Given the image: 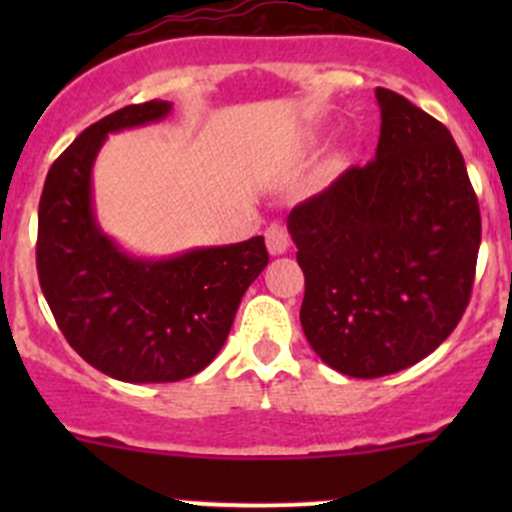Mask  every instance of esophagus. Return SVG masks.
Here are the masks:
<instances>
[{
    "label": "esophagus",
    "mask_w": 512,
    "mask_h": 512,
    "mask_svg": "<svg viewBox=\"0 0 512 512\" xmlns=\"http://www.w3.org/2000/svg\"><path fill=\"white\" fill-rule=\"evenodd\" d=\"M265 237H267V250H270V255H285V252L289 250V242H292L289 240L287 227L280 223L267 227Z\"/></svg>",
    "instance_id": "obj_1"
}]
</instances>
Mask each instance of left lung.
Segmentation results:
<instances>
[{
	"instance_id": "obj_1",
	"label": "left lung",
	"mask_w": 512,
	"mask_h": 512,
	"mask_svg": "<svg viewBox=\"0 0 512 512\" xmlns=\"http://www.w3.org/2000/svg\"><path fill=\"white\" fill-rule=\"evenodd\" d=\"M376 158L289 213L304 272V337L354 379L428 356L461 322L480 247V210L451 131L376 89Z\"/></svg>"
}]
</instances>
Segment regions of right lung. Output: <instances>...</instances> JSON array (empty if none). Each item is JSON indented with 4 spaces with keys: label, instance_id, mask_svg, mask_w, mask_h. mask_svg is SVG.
Wrapping results in <instances>:
<instances>
[{
    "label": "right lung",
    "instance_id": "right-lung-1",
    "mask_svg": "<svg viewBox=\"0 0 512 512\" xmlns=\"http://www.w3.org/2000/svg\"><path fill=\"white\" fill-rule=\"evenodd\" d=\"M170 101L121 108L86 128L49 168L39 200L36 270L66 342L128 384H165L203 371L223 349L242 294L270 255L265 237L138 257L101 230L94 163L108 133L163 121Z\"/></svg>",
    "mask_w": 512,
    "mask_h": 512
}]
</instances>
